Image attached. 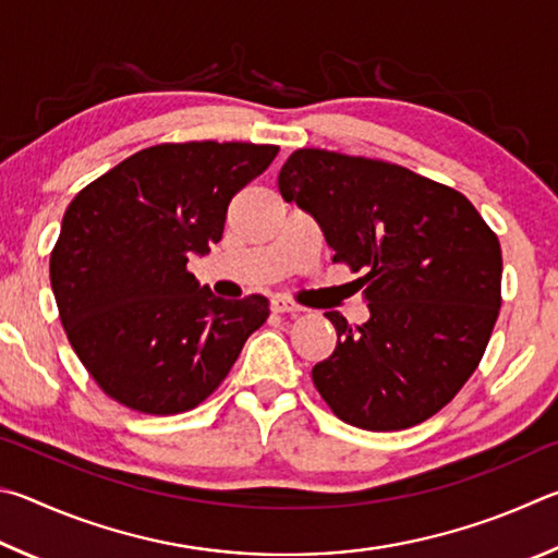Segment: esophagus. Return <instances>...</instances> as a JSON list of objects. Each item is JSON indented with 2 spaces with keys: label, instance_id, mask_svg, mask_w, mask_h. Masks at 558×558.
Segmentation results:
<instances>
[{
  "label": "esophagus",
  "instance_id": "34e87169",
  "mask_svg": "<svg viewBox=\"0 0 558 558\" xmlns=\"http://www.w3.org/2000/svg\"><path fill=\"white\" fill-rule=\"evenodd\" d=\"M271 311H274V314H299L301 308L296 304H291V301H287V299L274 296L271 299Z\"/></svg>",
  "mask_w": 558,
  "mask_h": 558
}]
</instances>
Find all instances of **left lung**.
<instances>
[{
    "label": "left lung",
    "mask_w": 558,
    "mask_h": 558,
    "mask_svg": "<svg viewBox=\"0 0 558 558\" xmlns=\"http://www.w3.org/2000/svg\"><path fill=\"white\" fill-rule=\"evenodd\" d=\"M279 193L311 213L333 262L363 271V326L338 311L333 355L311 369L338 418L367 432L426 422L475 373L500 314L502 252L463 193L404 166L296 149Z\"/></svg>",
    "instance_id": "obj_1"
}]
</instances>
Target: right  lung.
I'll return each instance as SVG.
<instances>
[{
	"label": "right lung",
	"instance_id": "right-lung-1",
	"mask_svg": "<svg viewBox=\"0 0 558 558\" xmlns=\"http://www.w3.org/2000/svg\"><path fill=\"white\" fill-rule=\"evenodd\" d=\"M277 151L247 142L156 144L68 205L51 252L53 296L75 355L114 402L154 416L189 412L267 320V299H218L185 264L220 242L232 195Z\"/></svg>",
	"mask_w": 558,
	"mask_h": 558
}]
</instances>
